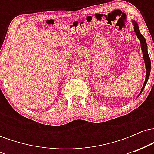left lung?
Instances as JSON below:
<instances>
[{
  "instance_id": "obj_1",
  "label": "left lung",
  "mask_w": 154,
  "mask_h": 154,
  "mask_svg": "<svg viewBox=\"0 0 154 154\" xmlns=\"http://www.w3.org/2000/svg\"><path fill=\"white\" fill-rule=\"evenodd\" d=\"M133 24H134V29H135V32L136 33V35L138 38V39L140 41V44H141V49H142L143 51V58H144V61H145V64H146V80H145L144 85L143 86L142 90H141L140 93V95L141 94L143 91L144 88L146 87V83L148 82V79L149 78L150 76V72H151V59H150L149 56H148V50H147V43H146V39L142 35L140 34L139 31V27L137 24L135 22H133Z\"/></svg>"
}]
</instances>
